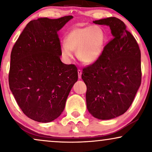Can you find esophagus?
Wrapping results in <instances>:
<instances>
[{
  "label": "esophagus",
  "mask_w": 152,
  "mask_h": 152,
  "mask_svg": "<svg viewBox=\"0 0 152 152\" xmlns=\"http://www.w3.org/2000/svg\"><path fill=\"white\" fill-rule=\"evenodd\" d=\"M77 72H78V77H79V79H81V77H82V70H77Z\"/></svg>",
  "instance_id": "34e87169"
}]
</instances>
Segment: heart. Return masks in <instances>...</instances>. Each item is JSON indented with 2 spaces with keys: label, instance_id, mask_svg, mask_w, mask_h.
Here are the masks:
<instances>
[{
  "label": "heart",
  "instance_id": "b5f03b06",
  "mask_svg": "<svg viewBox=\"0 0 152 152\" xmlns=\"http://www.w3.org/2000/svg\"><path fill=\"white\" fill-rule=\"evenodd\" d=\"M106 34L99 25L75 27L69 31L61 44V53L63 58L70 60L76 51L77 57L84 63L92 64L100 58L106 42Z\"/></svg>",
  "mask_w": 152,
  "mask_h": 152
}]
</instances>
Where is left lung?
<instances>
[{
	"instance_id": "obj_1",
	"label": "left lung",
	"mask_w": 152,
	"mask_h": 152,
	"mask_svg": "<svg viewBox=\"0 0 152 152\" xmlns=\"http://www.w3.org/2000/svg\"><path fill=\"white\" fill-rule=\"evenodd\" d=\"M110 27L113 39L102 56L83 69L82 79L87 85L88 111L99 120L123 115L130 108L141 85V52L134 37L118 18L93 21Z\"/></svg>"
}]
</instances>
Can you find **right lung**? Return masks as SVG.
Returning <instances> with one entry per match:
<instances>
[{"mask_svg":"<svg viewBox=\"0 0 152 152\" xmlns=\"http://www.w3.org/2000/svg\"><path fill=\"white\" fill-rule=\"evenodd\" d=\"M71 15L31 20L13 46L9 86L22 112L39 123L58 118L73 85L77 69L61 61L58 32Z\"/></svg>","mask_w":152,"mask_h":152,"instance_id":"add662e5","label":"right lung"}]
</instances>
